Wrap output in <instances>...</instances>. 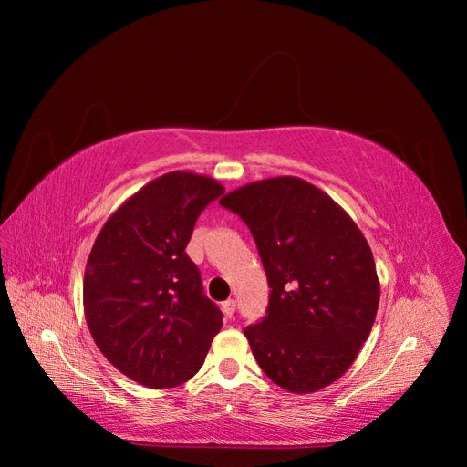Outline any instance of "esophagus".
Listing matches in <instances>:
<instances>
[{
	"label": "esophagus",
	"instance_id": "esophagus-1",
	"mask_svg": "<svg viewBox=\"0 0 467 467\" xmlns=\"http://www.w3.org/2000/svg\"><path fill=\"white\" fill-rule=\"evenodd\" d=\"M221 310H223L225 317H233V316H234V310H236V301H234V299L225 301L223 305H221Z\"/></svg>",
	"mask_w": 467,
	"mask_h": 467
}]
</instances>
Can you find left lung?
<instances>
[{"label":"left lung","mask_w":467,"mask_h":467,"mask_svg":"<svg viewBox=\"0 0 467 467\" xmlns=\"http://www.w3.org/2000/svg\"><path fill=\"white\" fill-rule=\"evenodd\" d=\"M248 225L266 273V316L244 329L263 373L310 394L348 371L371 333L380 284L369 244L331 196L282 176L219 201Z\"/></svg>","instance_id":"left-lung-1"}]
</instances>
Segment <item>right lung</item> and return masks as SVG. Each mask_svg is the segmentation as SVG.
<instances>
[{"label":"right lung","mask_w":467,"mask_h":467,"mask_svg":"<svg viewBox=\"0 0 467 467\" xmlns=\"http://www.w3.org/2000/svg\"><path fill=\"white\" fill-rule=\"evenodd\" d=\"M225 189L170 171L141 187L96 236L83 280L96 347L117 369L150 388H174L199 373L223 314L204 296L185 254L196 219Z\"/></svg>","instance_id":"right-lung-1"}]
</instances>
